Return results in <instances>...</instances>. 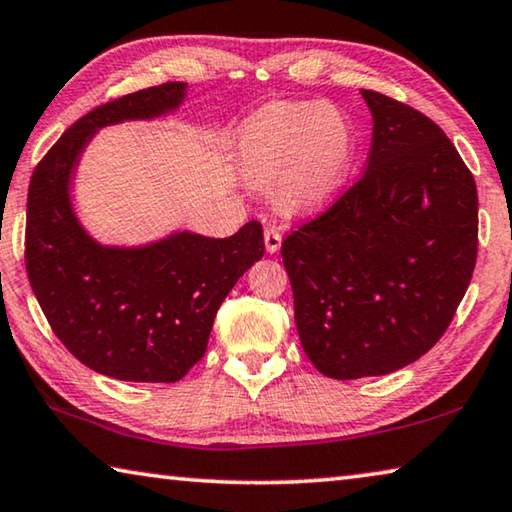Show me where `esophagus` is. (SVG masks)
<instances>
[{
	"mask_svg": "<svg viewBox=\"0 0 512 512\" xmlns=\"http://www.w3.org/2000/svg\"><path fill=\"white\" fill-rule=\"evenodd\" d=\"M264 244H266V253L268 255H275L277 250H280V246H282L280 230L273 228V225H266V228H264Z\"/></svg>",
	"mask_w": 512,
	"mask_h": 512,
	"instance_id": "34e87169",
	"label": "esophagus"
}]
</instances>
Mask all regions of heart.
Returning <instances> with one entry per match:
<instances>
[{
    "instance_id": "heart-1",
    "label": "heart",
    "mask_w": 512,
    "mask_h": 512,
    "mask_svg": "<svg viewBox=\"0 0 512 512\" xmlns=\"http://www.w3.org/2000/svg\"><path fill=\"white\" fill-rule=\"evenodd\" d=\"M237 153L241 176L255 187H273L277 210L314 212L348 176L354 135L343 112L332 106L273 103L248 121Z\"/></svg>"
}]
</instances>
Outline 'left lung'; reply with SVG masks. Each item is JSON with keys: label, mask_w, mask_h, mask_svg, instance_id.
<instances>
[{"label": "left lung", "mask_w": 512, "mask_h": 512, "mask_svg": "<svg viewBox=\"0 0 512 512\" xmlns=\"http://www.w3.org/2000/svg\"><path fill=\"white\" fill-rule=\"evenodd\" d=\"M361 176L282 241L300 343L332 379L388 375L427 354L470 287L479 248L472 171L443 128L361 90Z\"/></svg>", "instance_id": "1"}]
</instances>
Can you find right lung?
<instances>
[{
	"mask_svg": "<svg viewBox=\"0 0 512 512\" xmlns=\"http://www.w3.org/2000/svg\"><path fill=\"white\" fill-rule=\"evenodd\" d=\"M169 81L101 103L60 135L31 176L24 264L60 343L83 366L121 381L171 384L203 359L221 302L264 255L262 223L210 239L178 232L142 248L88 237L69 203V180L101 126L180 106Z\"/></svg>",
	"mask_w": 512,
	"mask_h": 512,
	"instance_id": "add662e5",
	"label": "right lung"
}]
</instances>
